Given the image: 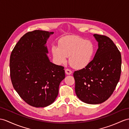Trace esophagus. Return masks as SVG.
I'll list each match as a JSON object with an SVG mask.
<instances>
[{
  "mask_svg": "<svg viewBox=\"0 0 129 129\" xmlns=\"http://www.w3.org/2000/svg\"><path fill=\"white\" fill-rule=\"evenodd\" d=\"M65 73L67 75H71L72 73V72L70 70H69V69H66L65 70Z\"/></svg>",
  "mask_w": 129,
  "mask_h": 129,
  "instance_id": "obj_1",
  "label": "esophagus"
}]
</instances>
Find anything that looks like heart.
Listing matches in <instances>:
<instances>
[{
    "instance_id": "1",
    "label": "heart",
    "mask_w": 129,
    "mask_h": 129,
    "mask_svg": "<svg viewBox=\"0 0 129 129\" xmlns=\"http://www.w3.org/2000/svg\"><path fill=\"white\" fill-rule=\"evenodd\" d=\"M53 58L57 64L67 62L76 69H83L92 61L95 52L92 42L78 36H68L61 39L59 46L54 45L51 48Z\"/></svg>"
}]
</instances>
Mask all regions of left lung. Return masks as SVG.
I'll return each instance as SVG.
<instances>
[{
    "label": "left lung",
    "mask_w": 129,
    "mask_h": 129,
    "mask_svg": "<svg viewBox=\"0 0 129 129\" xmlns=\"http://www.w3.org/2000/svg\"><path fill=\"white\" fill-rule=\"evenodd\" d=\"M98 43L95 56L87 67L75 71V91L81 101L100 104L114 91L120 79L121 57L117 47L109 38L95 34Z\"/></svg>",
    "instance_id": "left-lung-1"
}]
</instances>
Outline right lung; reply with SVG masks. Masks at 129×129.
Returning <instances> with one entry per match:
<instances>
[{
  "instance_id": "1",
  "label": "right lung",
  "mask_w": 129,
  "mask_h": 129,
  "mask_svg": "<svg viewBox=\"0 0 129 129\" xmlns=\"http://www.w3.org/2000/svg\"><path fill=\"white\" fill-rule=\"evenodd\" d=\"M52 32L36 30L21 38L10 58L12 85L28 105L45 107L55 101L64 67L50 61L46 42Z\"/></svg>"
}]
</instances>
